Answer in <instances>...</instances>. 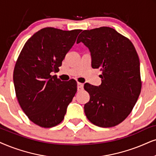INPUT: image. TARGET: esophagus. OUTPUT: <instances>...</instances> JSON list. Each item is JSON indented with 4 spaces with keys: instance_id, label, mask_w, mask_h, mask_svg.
Instances as JSON below:
<instances>
[{
    "instance_id": "obj_1",
    "label": "esophagus",
    "mask_w": 156,
    "mask_h": 156,
    "mask_svg": "<svg viewBox=\"0 0 156 156\" xmlns=\"http://www.w3.org/2000/svg\"><path fill=\"white\" fill-rule=\"evenodd\" d=\"M78 91H80V90H82L83 89V84L81 83H78Z\"/></svg>"
}]
</instances>
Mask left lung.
Instances as JSON below:
<instances>
[{"mask_svg":"<svg viewBox=\"0 0 156 156\" xmlns=\"http://www.w3.org/2000/svg\"><path fill=\"white\" fill-rule=\"evenodd\" d=\"M79 36L77 43L89 49L92 68L102 71L100 86L84 85L90 95L85 114L98 127H114L130 114L140 94L138 55L129 39L110 27L84 30Z\"/></svg>","mask_w":156,"mask_h":156,"instance_id":"1","label":"left lung"}]
</instances>
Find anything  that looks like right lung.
<instances>
[{"instance_id":"obj_1","label":"right lung","mask_w":156,"mask_h":156,"mask_svg":"<svg viewBox=\"0 0 156 156\" xmlns=\"http://www.w3.org/2000/svg\"><path fill=\"white\" fill-rule=\"evenodd\" d=\"M80 29L63 31L47 27L25 43L16 62L13 83L21 109L31 122L50 128L64 119L77 91V83L51 76L58 72Z\"/></svg>"}]
</instances>
